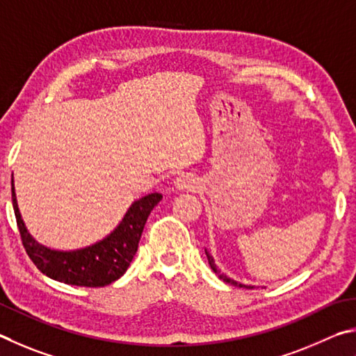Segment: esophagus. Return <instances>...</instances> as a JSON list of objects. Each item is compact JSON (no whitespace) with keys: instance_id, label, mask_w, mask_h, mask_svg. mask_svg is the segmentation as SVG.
<instances>
[{"instance_id":"obj_1","label":"esophagus","mask_w":356,"mask_h":356,"mask_svg":"<svg viewBox=\"0 0 356 356\" xmlns=\"http://www.w3.org/2000/svg\"><path fill=\"white\" fill-rule=\"evenodd\" d=\"M195 186H197L195 178L189 173L179 175V177L175 179V188L179 191H194Z\"/></svg>"}]
</instances>
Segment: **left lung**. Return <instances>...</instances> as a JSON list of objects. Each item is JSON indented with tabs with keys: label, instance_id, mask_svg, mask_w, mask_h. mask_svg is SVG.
I'll list each match as a JSON object with an SVG mask.
<instances>
[{
	"label": "left lung",
	"instance_id": "8db88e82",
	"mask_svg": "<svg viewBox=\"0 0 356 356\" xmlns=\"http://www.w3.org/2000/svg\"><path fill=\"white\" fill-rule=\"evenodd\" d=\"M207 258H208V263H209V266H211V269H213V272L214 273H217V275H219V278L220 280H223V282H227V283H232V284H234V286H239V288H247V289H252L253 286H245V284H241V283H238V282H234V280H232V278H228L227 275H223V273L217 269V266L214 264V259H213V257H211V254L207 252Z\"/></svg>",
	"mask_w": 356,
	"mask_h": 356
}]
</instances>
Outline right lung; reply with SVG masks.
I'll list each match as a JSON object with an SVG mask.
<instances>
[{
  "mask_svg": "<svg viewBox=\"0 0 356 356\" xmlns=\"http://www.w3.org/2000/svg\"><path fill=\"white\" fill-rule=\"evenodd\" d=\"M162 200V195L154 192L131 204L114 232L108 238L81 250L59 252L51 250L33 239L22 220L18 211L14 178H12V204L17 219L22 244L31 261L47 277L73 286L102 288L120 278L133 261L139 247V241L149 213Z\"/></svg>",
  "mask_w": 356,
  "mask_h": 356,
  "instance_id": "add662e5",
  "label": "right lung"
}]
</instances>
